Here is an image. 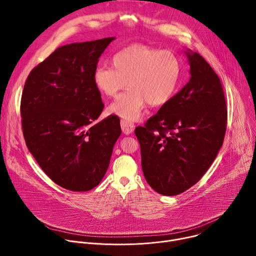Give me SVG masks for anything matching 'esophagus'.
Returning <instances> with one entry per match:
<instances>
[{
	"mask_svg": "<svg viewBox=\"0 0 256 256\" xmlns=\"http://www.w3.org/2000/svg\"><path fill=\"white\" fill-rule=\"evenodd\" d=\"M120 126H122L124 134H132L134 130V124L132 122H126L124 120L120 122Z\"/></svg>",
	"mask_w": 256,
	"mask_h": 256,
	"instance_id": "esophagus-1",
	"label": "esophagus"
}]
</instances>
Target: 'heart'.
<instances>
[{
	"label": "heart",
	"mask_w": 256,
	"mask_h": 256,
	"mask_svg": "<svg viewBox=\"0 0 256 256\" xmlns=\"http://www.w3.org/2000/svg\"><path fill=\"white\" fill-rule=\"evenodd\" d=\"M112 64L98 66L93 74L98 90L107 97H116L109 112L126 122H136L146 104L156 107L167 103L176 93L181 79V62L170 50L132 44L118 52Z\"/></svg>",
	"instance_id": "1"
}]
</instances>
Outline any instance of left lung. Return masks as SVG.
I'll list each match as a JSON object with an SVG mask.
<instances>
[{"mask_svg": "<svg viewBox=\"0 0 256 256\" xmlns=\"http://www.w3.org/2000/svg\"><path fill=\"white\" fill-rule=\"evenodd\" d=\"M190 79L134 134L149 186L163 196L184 192L204 176L220 151L227 108L220 78L198 52H186Z\"/></svg>", "mask_w": 256, "mask_h": 256, "instance_id": "1", "label": "left lung"}]
</instances>
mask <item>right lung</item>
Wrapping results in <instances>:
<instances>
[{"label": "right lung", "mask_w": 256, "mask_h": 256, "mask_svg": "<svg viewBox=\"0 0 256 256\" xmlns=\"http://www.w3.org/2000/svg\"><path fill=\"white\" fill-rule=\"evenodd\" d=\"M114 40L58 48L30 72L22 92L27 148L54 184L72 192H88L100 184L122 134L112 116L94 124L104 104L93 74Z\"/></svg>", "instance_id": "1"}]
</instances>
